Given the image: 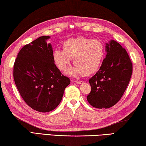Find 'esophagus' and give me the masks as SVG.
<instances>
[{
    "instance_id": "obj_1",
    "label": "esophagus",
    "mask_w": 146,
    "mask_h": 146,
    "mask_svg": "<svg viewBox=\"0 0 146 146\" xmlns=\"http://www.w3.org/2000/svg\"><path fill=\"white\" fill-rule=\"evenodd\" d=\"M72 82L76 83V84H82L84 82V81H82V80H72Z\"/></svg>"
}]
</instances>
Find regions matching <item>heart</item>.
<instances>
[{
    "mask_svg": "<svg viewBox=\"0 0 146 146\" xmlns=\"http://www.w3.org/2000/svg\"><path fill=\"white\" fill-rule=\"evenodd\" d=\"M104 55L105 46L100 40L78 37L65 40L62 50L53 51V59L60 71H65L74 58L75 66L67 73L71 76H88L98 70Z\"/></svg>",
    "mask_w": 146,
    "mask_h": 146,
    "instance_id": "1",
    "label": "heart"
}]
</instances>
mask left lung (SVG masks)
Returning <instances> with one entry per match:
<instances>
[{
	"mask_svg": "<svg viewBox=\"0 0 146 146\" xmlns=\"http://www.w3.org/2000/svg\"><path fill=\"white\" fill-rule=\"evenodd\" d=\"M107 55L99 70L89 80L91 87L87 101L96 108H109L125 93L133 73V63L126 50L114 40L106 44Z\"/></svg>",
	"mask_w": 146,
	"mask_h": 146,
	"instance_id": "obj_1",
	"label": "left lung"
}]
</instances>
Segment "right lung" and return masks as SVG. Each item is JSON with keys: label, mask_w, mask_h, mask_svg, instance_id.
I'll return each instance as SVG.
<instances>
[{"label": "right lung", "mask_w": 146, "mask_h": 146, "mask_svg": "<svg viewBox=\"0 0 146 146\" xmlns=\"http://www.w3.org/2000/svg\"><path fill=\"white\" fill-rule=\"evenodd\" d=\"M50 36H43L24 46L13 64V79L28 106L36 111L48 112L57 108L69 78L62 74L53 59Z\"/></svg>", "instance_id": "obj_1"}]
</instances>
